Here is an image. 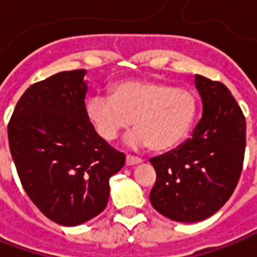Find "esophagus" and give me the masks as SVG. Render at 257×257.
Returning <instances> with one entry per match:
<instances>
[{
    "mask_svg": "<svg viewBox=\"0 0 257 257\" xmlns=\"http://www.w3.org/2000/svg\"><path fill=\"white\" fill-rule=\"evenodd\" d=\"M141 162H142V159H141V158H138V156H132V155L126 156V165H137V164H141Z\"/></svg>",
    "mask_w": 257,
    "mask_h": 257,
    "instance_id": "1",
    "label": "esophagus"
}]
</instances>
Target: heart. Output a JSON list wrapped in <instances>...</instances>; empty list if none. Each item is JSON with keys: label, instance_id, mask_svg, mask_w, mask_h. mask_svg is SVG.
<instances>
[{"label": "heart", "instance_id": "b5f03b06", "mask_svg": "<svg viewBox=\"0 0 257 257\" xmlns=\"http://www.w3.org/2000/svg\"><path fill=\"white\" fill-rule=\"evenodd\" d=\"M195 95L182 88L155 81H123L112 86L111 96L93 95L86 102V116L105 141L116 139L131 128L128 144H149L154 151H168L189 134L196 116Z\"/></svg>", "mask_w": 257, "mask_h": 257}]
</instances>
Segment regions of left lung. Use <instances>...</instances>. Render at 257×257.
I'll use <instances>...</instances> for the list:
<instances>
[{
    "label": "left lung",
    "instance_id": "left-lung-1",
    "mask_svg": "<svg viewBox=\"0 0 257 257\" xmlns=\"http://www.w3.org/2000/svg\"><path fill=\"white\" fill-rule=\"evenodd\" d=\"M203 102L192 137L151 158L156 182L152 206L176 222L193 223L216 213L232 196L243 168L246 119L225 84L195 75Z\"/></svg>",
    "mask_w": 257,
    "mask_h": 257
}]
</instances>
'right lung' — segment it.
<instances>
[{
  "label": "right lung",
  "instance_id": "add662e5",
  "mask_svg": "<svg viewBox=\"0 0 257 257\" xmlns=\"http://www.w3.org/2000/svg\"><path fill=\"white\" fill-rule=\"evenodd\" d=\"M85 69L32 84L8 122V142L24 190L52 222L76 226L99 215L109 178L125 155L102 139L85 111Z\"/></svg>",
  "mask_w": 257,
  "mask_h": 257
}]
</instances>
